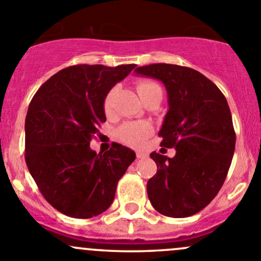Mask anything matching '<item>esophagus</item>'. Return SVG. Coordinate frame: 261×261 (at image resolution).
<instances>
[{
  "instance_id": "34e87169",
  "label": "esophagus",
  "mask_w": 261,
  "mask_h": 261,
  "mask_svg": "<svg viewBox=\"0 0 261 261\" xmlns=\"http://www.w3.org/2000/svg\"><path fill=\"white\" fill-rule=\"evenodd\" d=\"M136 158L138 159H145V158H147V154L145 151H136Z\"/></svg>"
}]
</instances>
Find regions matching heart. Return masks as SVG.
Segmentation results:
<instances>
[{
	"mask_svg": "<svg viewBox=\"0 0 261 261\" xmlns=\"http://www.w3.org/2000/svg\"><path fill=\"white\" fill-rule=\"evenodd\" d=\"M155 88H160V87L156 83H154V82H140L136 86L138 93L141 98ZM114 93V89L110 91L103 101V110L106 114H109L111 111ZM150 134H151V125L147 122H126L123 125H121L117 128V131H116V136H117L118 140L122 144H125V145H128L131 147H139L143 145V143Z\"/></svg>",
	"mask_w": 261,
	"mask_h": 261,
	"instance_id": "1",
	"label": "heart"
}]
</instances>
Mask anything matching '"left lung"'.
I'll return each mask as SVG.
<instances>
[{
	"instance_id": "8db88e82",
	"label": "left lung",
	"mask_w": 261,
	"mask_h": 261,
	"mask_svg": "<svg viewBox=\"0 0 261 261\" xmlns=\"http://www.w3.org/2000/svg\"><path fill=\"white\" fill-rule=\"evenodd\" d=\"M135 72L164 83L169 110L160 146L177 151L174 158L150 154L158 170L147 196L162 215L189 217L217 196L230 169L236 143L230 107L218 87L192 68L158 63Z\"/></svg>"
}]
</instances>
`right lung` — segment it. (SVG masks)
<instances>
[{"label":"right lung","instance_id":"add662e5","mask_svg":"<svg viewBox=\"0 0 261 261\" xmlns=\"http://www.w3.org/2000/svg\"><path fill=\"white\" fill-rule=\"evenodd\" d=\"M135 64H78L50 77L29 105L25 160L44 198L74 218H91L114 202L135 152L114 143L105 154L89 147L106 121L103 101Z\"/></svg>","mask_w":261,"mask_h":261}]
</instances>
